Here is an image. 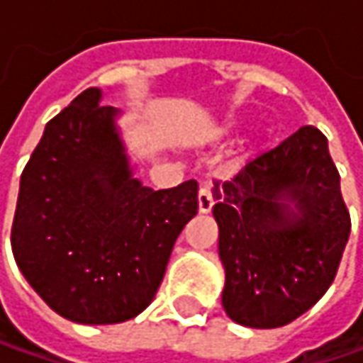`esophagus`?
I'll list each match as a JSON object with an SVG mask.
<instances>
[{
	"instance_id": "obj_1",
	"label": "esophagus",
	"mask_w": 363,
	"mask_h": 363,
	"mask_svg": "<svg viewBox=\"0 0 363 363\" xmlns=\"http://www.w3.org/2000/svg\"><path fill=\"white\" fill-rule=\"evenodd\" d=\"M199 211L201 213H209L213 207V195L209 186H201L199 189Z\"/></svg>"
}]
</instances>
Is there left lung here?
Segmentation results:
<instances>
[{
	"label": "left lung",
	"mask_w": 363,
	"mask_h": 363,
	"mask_svg": "<svg viewBox=\"0 0 363 363\" xmlns=\"http://www.w3.org/2000/svg\"><path fill=\"white\" fill-rule=\"evenodd\" d=\"M213 201L229 319L274 329L307 313L331 286L352 229L327 138L301 128L213 182Z\"/></svg>",
	"instance_id": "left-lung-1"
}]
</instances>
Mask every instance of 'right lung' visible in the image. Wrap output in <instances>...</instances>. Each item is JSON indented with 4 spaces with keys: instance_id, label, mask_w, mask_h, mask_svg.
Returning <instances> with one entry per match:
<instances>
[{
    "instance_id": "obj_1",
    "label": "right lung",
    "mask_w": 363,
    "mask_h": 363,
    "mask_svg": "<svg viewBox=\"0 0 363 363\" xmlns=\"http://www.w3.org/2000/svg\"><path fill=\"white\" fill-rule=\"evenodd\" d=\"M118 116L101 105V89L83 91L46 123L20 179L16 264L42 301L74 323L140 315L197 215L195 181L154 191L132 177Z\"/></svg>"
}]
</instances>
